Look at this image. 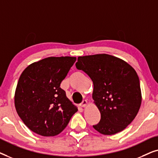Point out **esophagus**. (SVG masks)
<instances>
[{
  "label": "esophagus",
  "instance_id": "obj_1",
  "mask_svg": "<svg viewBox=\"0 0 158 158\" xmlns=\"http://www.w3.org/2000/svg\"><path fill=\"white\" fill-rule=\"evenodd\" d=\"M87 104H88L87 100H83L80 105H81V106H82V107H85V106H87Z\"/></svg>",
  "mask_w": 158,
  "mask_h": 158
}]
</instances>
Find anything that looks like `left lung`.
I'll return each instance as SVG.
<instances>
[{
    "label": "left lung",
    "mask_w": 158,
    "mask_h": 158,
    "mask_svg": "<svg viewBox=\"0 0 158 158\" xmlns=\"http://www.w3.org/2000/svg\"><path fill=\"white\" fill-rule=\"evenodd\" d=\"M75 66L94 83L92 97L101 120L93 127L105 135L124 130L136 117L142 103L139 79L135 69L106 54L78 57Z\"/></svg>",
    "instance_id": "1"
}]
</instances>
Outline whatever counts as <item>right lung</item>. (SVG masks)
Wrapping results in <instances>:
<instances>
[{"label":"right lung","mask_w":158,"mask_h":158,"mask_svg":"<svg viewBox=\"0 0 158 158\" xmlns=\"http://www.w3.org/2000/svg\"><path fill=\"white\" fill-rule=\"evenodd\" d=\"M75 61L74 57H49L29 64L21 73L14 103L30 130L44 137L57 135L77 111L60 88Z\"/></svg>","instance_id":"1"}]
</instances>
